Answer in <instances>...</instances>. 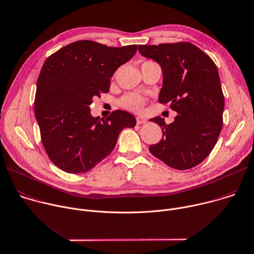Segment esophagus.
I'll return each mask as SVG.
<instances>
[{
  "instance_id": "34e87169",
  "label": "esophagus",
  "mask_w": 254,
  "mask_h": 254,
  "mask_svg": "<svg viewBox=\"0 0 254 254\" xmlns=\"http://www.w3.org/2000/svg\"><path fill=\"white\" fill-rule=\"evenodd\" d=\"M146 122H147V120H146L144 117L138 116V117L136 118V123H137V125H141V124H144V123H146Z\"/></svg>"
}]
</instances>
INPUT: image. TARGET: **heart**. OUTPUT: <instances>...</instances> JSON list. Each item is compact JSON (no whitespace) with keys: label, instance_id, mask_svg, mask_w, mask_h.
Listing matches in <instances>:
<instances>
[{"label":"heart","instance_id":"1","mask_svg":"<svg viewBox=\"0 0 254 254\" xmlns=\"http://www.w3.org/2000/svg\"><path fill=\"white\" fill-rule=\"evenodd\" d=\"M145 104V100L138 94L135 93H129L122 97L119 101V105L128 111L131 112H141L143 106Z\"/></svg>","mask_w":254,"mask_h":254}]
</instances>
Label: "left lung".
I'll return each mask as SVG.
<instances>
[{
	"mask_svg": "<svg viewBox=\"0 0 254 254\" xmlns=\"http://www.w3.org/2000/svg\"><path fill=\"white\" fill-rule=\"evenodd\" d=\"M138 52L159 64L163 79L158 102L178 113L170 125L160 117L150 120L160 127L162 138L149 151L168 166L189 170L210 153L222 128L224 97L217 67L189 42L139 45Z\"/></svg>",
	"mask_w": 254,
	"mask_h": 254,
	"instance_id": "1",
	"label": "left lung"
}]
</instances>
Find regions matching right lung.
I'll list each match as a JSON object with an SVG mask.
<instances>
[{
  "instance_id": "right-lung-1",
  "label": "right lung",
  "mask_w": 254,
  "mask_h": 254,
  "mask_svg": "<svg viewBox=\"0 0 254 254\" xmlns=\"http://www.w3.org/2000/svg\"><path fill=\"white\" fill-rule=\"evenodd\" d=\"M137 46L113 48L77 41L51 55L37 81L35 116L45 150L62 171L87 173L115 148L135 118L117 110L106 120L91 115L95 97L110 91L115 71L129 61Z\"/></svg>"
}]
</instances>
